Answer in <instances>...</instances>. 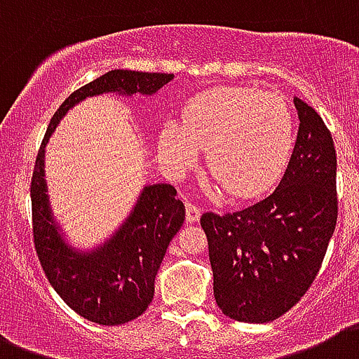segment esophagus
I'll return each mask as SVG.
<instances>
[{"label":"esophagus","instance_id":"obj_1","mask_svg":"<svg viewBox=\"0 0 359 359\" xmlns=\"http://www.w3.org/2000/svg\"><path fill=\"white\" fill-rule=\"evenodd\" d=\"M185 213H187V223H198L200 221V208L198 205L185 202Z\"/></svg>","mask_w":359,"mask_h":359}]
</instances>
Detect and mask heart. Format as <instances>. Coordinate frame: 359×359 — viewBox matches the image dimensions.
I'll return each mask as SVG.
<instances>
[{
    "mask_svg": "<svg viewBox=\"0 0 359 359\" xmlns=\"http://www.w3.org/2000/svg\"><path fill=\"white\" fill-rule=\"evenodd\" d=\"M157 142L172 172L193 166L202 149L210 176L236 198H251L285 172L294 149V118L277 93L215 88L189 102L183 123L166 119Z\"/></svg>",
    "mask_w": 359,
    "mask_h": 359,
    "instance_id": "1",
    "label": "heart"
}]
</instances>
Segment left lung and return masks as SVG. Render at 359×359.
<instances>
[{
	"instance_id": "8db88e82",
	"label": "left lung",
	"mask_w": 359,
	"mask_h": 359,
	"mask_svg": "<svg viewBox=\"0 0 359 359\" xmlns=\"http://www.w3.org/2000/svg\"><path fill=\"white\" fill-rule=\"evenodd\" d=\"M299 129L273 193L245 210L204 213L219 309L264 324L292 309L315 280L337 223V157L315 108L294 97Z\"/></svg>"
}]
</instances>
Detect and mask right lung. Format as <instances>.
I'll return each instance as SVG.
<instances>
[{
    "label": "right lung",
    "instance_id": "right-lung-1",
    "mask_svg": "<svg viewBox=\"0 0 359 359\" xmlns=\"http://www.w3.org/2000/svg\"><path fill=\"white\" fill-rule=\"evenodd\" d=\"M174 74L114 69L67 97L52 116L39 149L32 177L33 240L50 285L73 311L102 326L135 320L148 309L155 277L185 221V205L168 183L142 187L129 215L118 229L91 247H76L52 211L44 176V154L50 136L67 112L90 97H151Z\"/></svg>",
    "mask_w": 359,
    "mask_h": 359
}]
</instances>
